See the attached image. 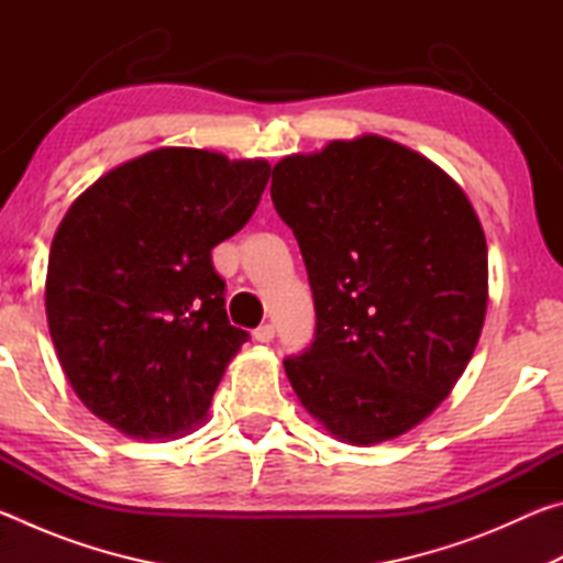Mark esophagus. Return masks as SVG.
<instances>
[{
  "label": "esophagus",
  "mask_w": 563,
  "mask_h": 563,
  "mask_svg": "<svg viewBox=\"0 0 563 563\" xmlns=\"http://www.w3.org/2000/svg\"><path fill=\"white\" fill-rule=\"evenodd\" d=\"M253 338L258 340V342H271L273 338H275V325L273 322H265V325H261V328H255V332H253Z\"/></svg>",
  "instance_id": "1"
}]
</instances>
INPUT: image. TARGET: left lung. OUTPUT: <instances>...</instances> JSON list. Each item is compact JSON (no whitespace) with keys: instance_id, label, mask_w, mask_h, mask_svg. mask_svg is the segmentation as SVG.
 <instances>
[{"instance_id":"left-lung-1","label":"left lung","mask_w":563,"mask_h":563,"mask_svg":"<svg viewBox=\"0 0 563 563\" xmlns=\"http://www.w3.org/2000/svg\"><path fill=\"white\" fill-rule=\"evenodd\" d=\"M300 245L316 338L283 360L295 395L340 440L412 430L452 393L487 312V241L462 188L395 141H332L273 168Z\"/></svg>"}]
</instances>
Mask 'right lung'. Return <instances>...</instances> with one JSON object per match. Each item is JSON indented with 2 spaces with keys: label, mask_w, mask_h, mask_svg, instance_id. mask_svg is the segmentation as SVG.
Segmentation results:
<instances>
[{
  "label": "right lung",
  "mask_w": 563,
  "mask_h": 563,
  "mask_svg": "<svg viewBox=\"0 0 563 563\" xmlns=\"http://www.w3.org/2000/svg\"><path fill=\"white\" fill-rule=\"evenodd\" d=\"M265 161L158 148L99 178L54 235L46 320L74 393L103 422L164 440L201 422L251 338L211 251L251 221Z\"/></svg>",
  "instance_id": "1"
}]
</instances>
